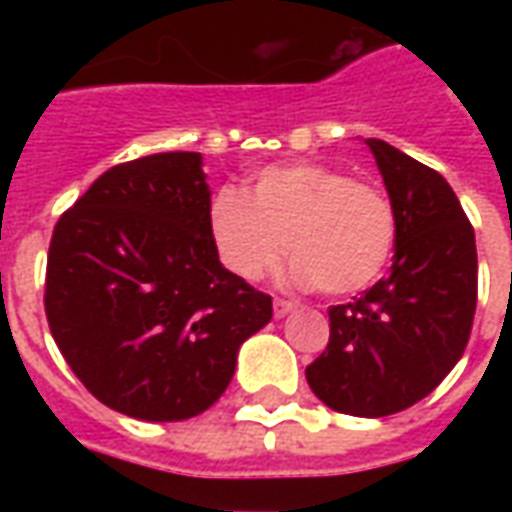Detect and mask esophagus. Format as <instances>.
<instances>
[{
  "label": "esophagus",
  "instance_id": "1",
  "mask_svg": "<svg viewBox=\"0 0 512 512\" xmlns=\"http://www.w3.org/2000/svg\"><path fill=\"white\" fill-rule=\"evenodd\" d=\"M293 310H296V304H293V301L274 299V318H285V315H290Z\"/></svg>",
  "mask_w": 512,
  "mask_h": 512
}]
</instances>
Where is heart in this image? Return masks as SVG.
Instances as JSON below:
<instances>
[{
	"instance_id": "b5f03b06",
	"label": "heart",
	"mask_w": 512,
	"mask_h": 512,
	"mask_svg": "<svg viewBox=\"0 0 512 512\" xmlns=\"http://www.w3.org/2000/svg\"><path fill=\"white\" fill-rule=\"evenodd\" d=\"M222 266L244 282H260L282 255L299 288L348 296L370 288L395 244V211L384 191L326 164L263 169L255 186L216 191L208 208Z\"/></svg>"
}]
</instances>
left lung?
Wrapping results in <instances>:
<instances>
[{
    "mask_svg": "<svg viewBox=\"0 0 512 512\" xmlns=\"http://www.w3.org/2000/svg\"><path fill=\"white\" fill-rule=\"evenodd\" d=\"M395 211L389 277L329 310V345L307 384L351 417H386L428 397L458 365L477 307V246L436 169L365 139Z\"/></svg>",
    "mask_w": 512,
    "mask_h": 512,
    "instance_id": "obj_1",
    "label": "left lung"
}]
</instances>
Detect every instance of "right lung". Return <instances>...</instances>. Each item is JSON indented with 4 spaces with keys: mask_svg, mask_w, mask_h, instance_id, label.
I'll return each mask as SVG.
<instances>
[{
    "mask_svg": "<svg viewBox=\"0 0 512 512\" xmlns=\"http://www.w3.org/2000/svg\"><path fill=\"white\" fill-rule=\"evenodd\" d=\"M200 153L106 169L54 227L46 318L76 378L145 422L202 414L233 381L271 296L219 263Z\"/></svg>",
    "mask_w": 512,
    "mask_h": 512,
    "instance_id": "1",
    "label": "right lung"
}]
</instances>
